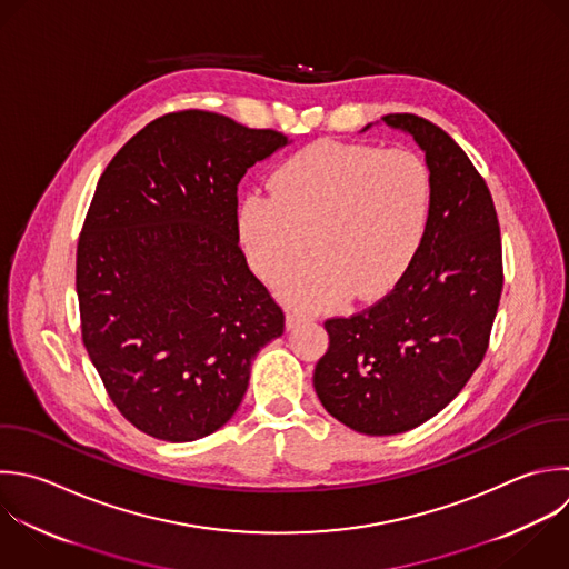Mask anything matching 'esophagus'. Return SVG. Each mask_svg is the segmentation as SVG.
<instances>
[{
	"label": "esophagus",
	"instance_id": "obj_1",
	"mask_svg": "<svg viewBox=\"0 0 569 569\" xmlns=\"http://www.w3.org/2000/svg\"><path fill=\"white\" fill-rule=\"evenodd\" d=\"M311 320H313V316L293 309V311L287 313V322H284V325H287V329L291 331V329H296V327H300V325H305V322H311Z\"/></svg>",
	"mask_w": 569,
	"mask_h": 569
}]
</instances>
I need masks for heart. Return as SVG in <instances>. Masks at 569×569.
<instances>
[{
	"instance_id": "obj_1",
	"label": "heart",
	"mask_w": 569,
	"mask_h": 569,
	"mask_svg": "<svg viewBox=\"0 0 569 569\" xmlns=\"http://www.w3.org/2000/svg\"><path fill=\"white\" fill-rule=\"evenodd\" d=\"M271 193L238 209V238L262 280L291 271L311 242L313 260L278 289L325 309L387 296L418 258L431 224L433 184L420 156L367 144L316 142L271 176Z\"/></svg>"
}]
</instances>
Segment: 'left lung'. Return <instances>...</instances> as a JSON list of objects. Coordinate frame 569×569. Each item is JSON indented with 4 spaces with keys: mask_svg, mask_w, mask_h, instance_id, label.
<instances>
[{
    "mask_svg": "<svg viewBox=\"0 0 569 569\" xmlns=\"http://www.w3.org/2000/svg\"><path fill=\"white\" fill-rule=\"evenodd\" d=\"M382 122L425 153L433 184L429 233L389 296L325 322L329 349L313 371L322 407L367 436L409 431L460 393L487 351L502 289L498 218L471 160L418 116Z\"/></svg>",
    "mask_w": 569,
    "mask_h": 569,
    "instance_id": "left-lung-1",
    "label": "left lung"
}]
</instances>
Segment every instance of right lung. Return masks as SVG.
<instances>
[{
  "label": "right lung",
  "mask_w": 569,
  "mask_h": 569,
  "mask_svg": "<svg viewBox=\"0 0 569 569\" xmlns=\"http://www.w3.org/2000/svg\"><path fill=\"white\" fill-rule=\"evenodd\" d=\"M287 136L209 111L136 133L102 173L78 244L84 347L120 413L189 442L231 420L284 316L238 244V184Z\"/></svg>",
  "instance_id": "1"
}]
</instances>
